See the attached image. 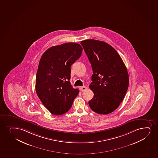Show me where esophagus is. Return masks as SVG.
<instances>
[{
  "label": "esophagus",
  "instance_id": "esophagus-1",
  "mask_svg": "<svg viewBox=\"0 0 158 158\" xmlns=\"http://www.w3.org/2000/svg\"><path fill=\"white\" fill-rule=\"evenodd\" d=\"M86 89H87V87L85 86H83V87L80 88V90L81 91H85Z\"/></svg>",
  "mask_w": 158,
  "mask_h": 158
}]
</instances>
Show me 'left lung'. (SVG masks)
I'll return each instance as SVG.
<instances>
[{"label": "left lung", "mask_w": 158, "mask_h": 158, "mask_svg": "<svg viewBox=\"0 0 158 158\" xmlns=\"http://www.w3.org/2000/svg\"><path fill=\"white\" fill-rule=\"evenodd\" d=\"M80 44L93 71L89 88L94 96L88 102L89 107L99 114L111 113L118 107L128 89L126 66L115 48L106 42L89 39Z\"/></svg>", "instance_id": "1"}]
</instances>
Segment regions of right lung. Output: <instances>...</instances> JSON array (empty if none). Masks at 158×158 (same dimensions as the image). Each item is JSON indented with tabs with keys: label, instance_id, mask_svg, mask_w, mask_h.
<instances>
[{
	"label": "right lung",
	"instance_id": "right-lung-1",
	"mask_svg": "<svg viewBox=\"0 0 158 158\" xmlns=\"http://www.w3.org/2000/svg\"><path fill=\"white\" fill-rule=\"evenodd\" d=\"M82 48L76 43L51 47L40 60L35 90L44 106L52 114L68 111L79 93L70 84V67L81 56Z\"/></svg>",
	"mask_w": 158,
	"mask_h": 158
}]
</instances>
